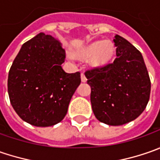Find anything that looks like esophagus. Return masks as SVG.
Wrapping results in <instances>:
<instances>
[{
	"mask_svg": "<svg viewBox=\"0 0 160 160\" xmlns=\"http://www.w3.org/2000/svg\"><path fill=\"white\" fill-rule=\"evenodd\" d=\"M81 80H82V82H83V83H85V82L87 81V78H86L85 75H84L83 73L81 74Z\"/></svg>",
	"mask_w": 160,
	"mask_h": 160,
	"instance_id": "1",
	"label": "esophagus"
}]
</instances>
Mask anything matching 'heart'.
Wrapping results in <instances>:
<instances>
[{
	"instance_id": "1",
	"label": "heart",
	"mask_w": 160,
	"mask_h": 160,
	"mask_svg": "<svg viewBox=\"0 0 160 160\" xmlns=\"http://www.w3.org/2000/svg\"><path fill=\"white\" fill-rule=\"evenodd\" d=\"M115 45L111 41H97L80 50L77 55L80 58H90L92 67H102L107 65L113 58Z\"/></svg>"
}]
</instances>
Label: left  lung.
I'll return each mask as SVG.
<instances>
[{
	"label": "left lung",
	"instance_id": "1",
	"mask_svg": "<svg viewBox=\"0 0 160 160\" xmlns=\"http://www.w3.org/2000/svg\"><path fill=\"white\" fill-rule=\"evenodd\" d=\"M117 58L112 63L85 71L96 118L109 126H122L137 118L150 100L151 79L138 50L116 34Z\"/></svg>",
	"mask_w": 160,
	"mask_h": 160
}]
</instances>
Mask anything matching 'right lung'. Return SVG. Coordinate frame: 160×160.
Wrapping results in <instances>:
<instances>
[{"label": "right lung", "mask_w": 160, "mask_h": 160, "mask_svg": "<svg viewBox=\"0 0 160 160\" xmlns=\"http://www.w3.org/2000/svg\"><path fill=\"white\" fill-rule=\"evenodd\" d=\"M66 52L52 35L40 33L22 45L10 67L8 92L20 118L35 126H52L68 112L81 83L80 72L66 73Z\"/></svg>", "instance_id": "1"}]
</instances>
